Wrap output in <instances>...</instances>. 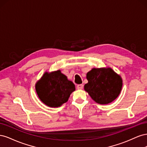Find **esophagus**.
I'll return each instance as SVG.
<instances>
[{
    "label": "esophagus",
    "instance_id": "obj_1",
    "mask_svg": "<svg viewBox=\"0 0 147 147\" xmlns=\"http://www.w3.org/2000/svg\"><path fill=\"white\" fill-rule=\"evenodd\" d=\"M83 88V84H78V85H77V89H78V90H82Z\"/></svg>",
    "mask_w": 147,
    "mask_h": 147
}]
</instances>
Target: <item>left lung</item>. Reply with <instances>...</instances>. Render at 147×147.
Listing matches in <instances>:
<instances>
[{
  "label": "left lung",
  "mask_w": 147,
  "mask_h": 147,
  "mask_svg": "<svg viewBox=\"0 0 147 147\" xmlns=\"http://www.w3.org/2000/svg\"><path fill=\"white\" fill-rule=\"evenodd\" d=\"M86 78L88 82L84 90L97 104H110L121 92L122 78L109 67L92 68L86 74Z\"/></svg>",
  "instance_id": "obj_1"
}]
</instances>
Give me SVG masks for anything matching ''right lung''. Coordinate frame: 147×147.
I'll return each instance as SVG.
<instances>
[{
	"label": "right lung",
	"mask_w": 147,
	"mask_h": 147,
	"mask_svg": "<svg viewBox=\"0 0 147 147\" xmlns=\"http://www.w3.org/2000/svg\"><path fill=\"white\" fill-rule=\"evenodd\" d=\"M75 90V84L60 70L45 72L35 83L38 98L50 107H59L65 103Z\"/></svg>",
	"instance_id": "right-lung-1"
}]
</instances>
